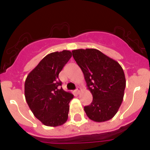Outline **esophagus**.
Returning <instances> with one entry per match:
<instances>
[{"mask_svg":"<svg viewBox=\"0 0 150 150\" xmlns=\"http://www.w3.org/2000/svg\"><path fill=\"white\" fill-rule=\"evenodd\" d=\"M80 91H81V88H79V87H78V88L76 89V93H77V94H79V92H80Z\"/></svg>","mask_w":150,"mask_h":150,"instance_id":"esophagus-1","label":"esophagus"}]
</instances>
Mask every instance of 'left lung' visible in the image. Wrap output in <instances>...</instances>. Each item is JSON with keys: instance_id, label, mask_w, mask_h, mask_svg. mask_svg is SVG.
Instances as JSON below:
<instances>
[{"instance_id": "8db88e82", "label": "left lung", "mask_w": 150, "mask_h": 150, "mask_svg": "<svg viewBox=\"0 0 150 150\" xmlns=\"http://www.w3.org/2000/svg\"><path fill=\"white\" fill-rule=\"evenodd\" d=\"M72 53L93 97L91 104L84 107L87 116L97 122L111 120L124 97L126 81L122 67L95 49H79Z\"/></svg>"}]
</instances>
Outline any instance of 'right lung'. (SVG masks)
<instances>
[{
	"label": "right lung",
	"mask_w": 150,
	"mask_h": 150,
	"mask_svg": "<svg viewBox=\"0 0 150 150\" xmlns=\"http://www.w3.org/2000/svg\"><path fill=\"white\" fill-rule=\"evenodd\" d=\"M69 50L48 54L29 73L25 83V96L30 110L46 126L56 127L68 118L73 94L64 91L59 74L70 60Z\"/></svg>",
	"instance_id": "obj_1"
}]
</instances>
